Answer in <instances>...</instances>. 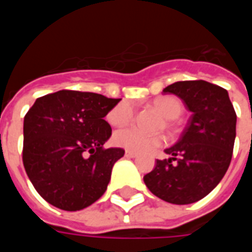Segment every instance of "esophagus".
<instances>
[{"label":"esophagus","mask_w":252,"mask_h":252,"mask_svg":"<svg viewBox=\"0 0 252 252\" xmlns=\"http://www.w3.org/2000/svg\"><path fill=\"white\" fill-rule=\"evenodd\" d=\"M126 158H136L137 154L132 153V151H126Z\"/></svg>","instance_id":"34e87169"}]
</instances>
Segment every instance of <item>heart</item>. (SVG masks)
<instances>
[{"label": "heart", "instance_id": "heart-1", "mask_svg": "<svg viewBox=\"0 0 252 252\" xmlns=\"http://www.w3.org/2000/svg\"><path fill=\"white\" fill-rule=\"evenodd\" d=\"M153 106L163 116L166 121L163 126L167 129H173L175 119H178L184 112V102L175 95H162L153 101ZM135 117V106L131 101H121L113 106L106 115V120L110 126H124L132 123ZM113 143L117 147H121L132 153H146L154 148L162 146L164 136L162 133L147 135L136 128H124L113 135Z\"/></svg>", "mask_w": 252, "mask_h": 252}]
</instances>
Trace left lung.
Segmentation results:
<instances>
[{
    "instance_id": "1",
    "label": "left lung",
    "mask_w": 252,
    "mask_h": 252,
    "mask_svg": "<svg viewBox=\"0 0 252 252\" xmlns=\"http://www.w3.org/2000/svg\"><path fill=\"white\" fill-rule=\"evenodd\" d=\"M163 93L178 95L191 112L180 140L157 159L144 184L160 200L185 205L204 198L227 173L236 136V113L225 89L206 81H181Z\"/></svg>"
}]
</instances>
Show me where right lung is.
Wrapping results in <instances>:
<instances>
[{"mask_svg": "<svg viewBox=\"0 0 252 252\" xmlns=\"http://www.w3.org/2000/svg\"><path fill=\"white\" fill-rule=\"evenodd\" d=\"M120 98L59 90L36 99L24 117L23 163L36 191L63 211H81L104 194L123 148H104V120Z\"/></svg>", "mask_w": 252, "mask_h": 252, "instance_id": "1", "label": "right lung"}]
</instances>
